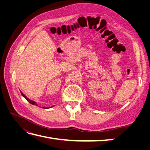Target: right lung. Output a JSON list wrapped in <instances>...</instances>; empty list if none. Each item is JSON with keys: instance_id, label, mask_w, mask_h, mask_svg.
I'll return each mask as SVG.
<instances>
[{"instance_id": "1", "label": "right lung", "mask_w": 150, "mask_h": 150, "mask_svg": "<svg viewBox=\"0 0 150 150\" xmlns=\"http://www.w3.org/2000/svg\"><path fill=\"white\" fill-rule=\"evenodd\" d=\"M21 93L22 96H23V97H24V98L27 99V101H29V103H30V104H34V105H37V104L35 103V102H34V101H32V100H30V99H28V98H27L23 93H22V92H21ZM50 108H52V107H50ZM46 108V109H47V108Z\"/></svg>"}]
</instances>
